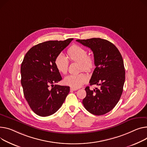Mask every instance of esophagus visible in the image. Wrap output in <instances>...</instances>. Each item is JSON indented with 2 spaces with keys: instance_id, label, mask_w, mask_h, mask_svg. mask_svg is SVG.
Masks as SVG:
<instances>
[{
  "instance_id": "obj_1",
  "label": "esophagus",
  "mask_w": 147,
  "mask_h": 147,
  "mask_svg": "<svg viewBox=\"0 0 147 147\" xmlns=\"http://www.w3.org/2000/svg\"><path fill=\"white\" fill-rule=\"evenodd\" d=\"M70 90H72V91H75V90H78V89H77V88H74V87H70Z\"/></svg>"
}]
</instances>
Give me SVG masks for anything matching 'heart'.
<instances>
[{
  "mask_svg": "<svg viewBox=\"0 0 147 147\" xmlns=\"http://www.w3.org/2000/svg\"><path fill=\"white\" fill-rule=\"evenodd\" d=\"M67 54L70 60L72 61L79 63V70L90 71L94 67V60L92 56L87 55L86 49L82 46L73 45L67 50ZM55 66L57 70L60 73L66 74L69 62L67 58L62 53L56 57ZM88 76L83 73L76 74H70L67 76L64 79L65 84L72 87L79 88L88 81Z\"/></svg>",
  "mask_w": 147,
  "mask_h": 147,
  "instance_id": "obj_1",
  "label": "heart"
}]
</instances>
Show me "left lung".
Listing matches in <instances>:
<instances>
[{"instance_id": "obj_1", "label": "left lung", "mask_w": 147, "mask_h": 147, "mask_svg": "<svg viewBox=\"0 0 147 147\" xmlns=\"http://www.w3.org/2000/svg\"><path fill=\"white\" fill-rule=\"evenodd\" d=\"M76 41L93 51L96 68L89 83L90 86H99L93 90H90L89 86L86 87V96L82 103L90 113L104 115L114 108L123 92L125 71L122 57L114 44L102 38Z\"/></svg>"}]
</instances>
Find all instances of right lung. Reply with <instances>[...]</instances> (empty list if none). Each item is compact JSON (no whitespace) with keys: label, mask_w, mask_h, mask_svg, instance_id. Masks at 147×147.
I'll use <instances>...</instances> for the list:
<instances>
[{"label":"right lung","mask_w":147,"mask_h":147,"mask_svg":"<svg viewBox=\"0 0 147 147\" xmlns=\"http://www.w3.org/2000/svg\"><path fill=\"white\" fill-rule=\"evenodd\" d=\"M73 40L38 44L24 57L21 67L24 94L31 109L39 116H48L55 113L70 92L69 86H54L62 80L54 61L57 55Z\"/></svg>","instance_id":"add662e5"}]
</instances>
